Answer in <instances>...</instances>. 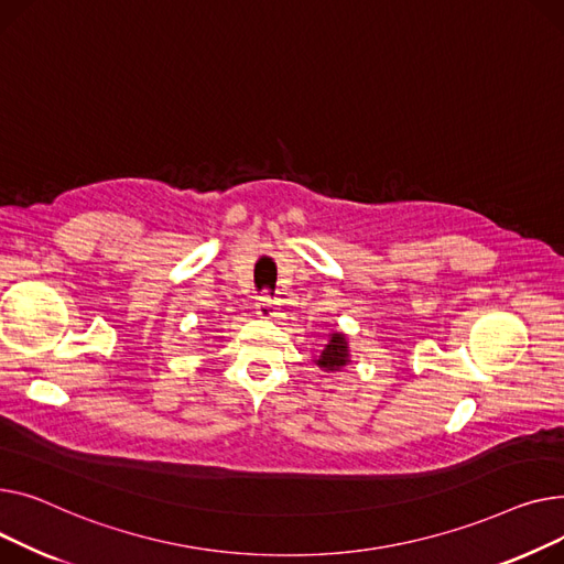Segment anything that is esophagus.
I'll return each instance as SVG.
<instances>
[{"label": "esophagus", "mask_w": 564, "mask_h": 564, "mask_svg": "<svg viewBox=\"0 0 564 564\" xmlns=\"http://www.w3.org/2000/svg\"><path fill=\"white\" fill-rule=\"evenodd\" d=\"M254 310H257V316H261V318H275L278 316V303L273 301L271 295H261L257 305H254Z\"/></svg>", "instance_id": "34e87169"}]
</instances>
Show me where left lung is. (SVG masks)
Returning <instances> with one entry per match:
<instances>
[{"label":"left lung","instance_id":"8db88e82","mask_svg":"<svg viewBox=\"0 0 564 564\" xmlns=\"http://www.w3.org/2000/svg\"><path fill=\"white\" fill-rule=\"evenodd\" d=\"M314 361L323 373H337V371L346 369L348 364L352 361L346 335L344 333H329L327 341L323 344L318 355H314Z\"/></svg>","mask_w":564,"mask_h":564}]
</instances>
